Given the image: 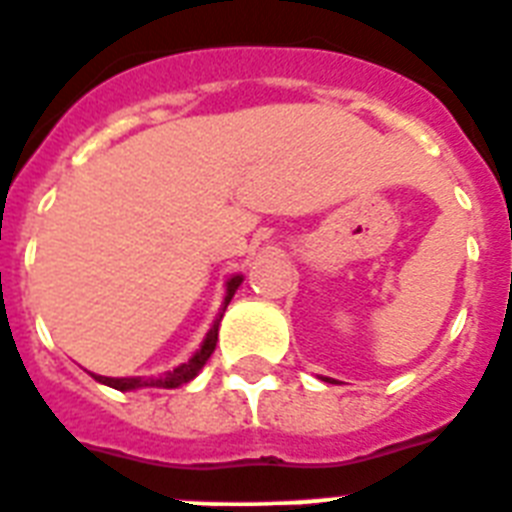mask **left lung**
I'll return each mask as SVG.
<instances>
[{"mask_svg": "<svg viewBox=\"0 0 512 512\" xmlns=\"http://www.w3.org/2000/svg\"><path fill=\"white\" fill-rule=\"evenodd\" d=\"M325 380H328V377H325ZM328 382H330V380H328Z\"/></svg>", "mask_w": 512, "mask_h": 512, "instance_id": "8db88e82", "label": "left lung"}]
</instances>
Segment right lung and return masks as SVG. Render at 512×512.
Instances as JSON below:
<instances>
[{"label":"right lung","mask_w":512,"mask_h":512,"mask_svg":"<svg viewBox=\"0 0 512 512\" xmlns=\"http://www.w3.org/2000/svg\"><path fill=\"white\" fill-rule=\"evenodd\" d=\"M242 281H244L242 276H234V278H229V281H226V296H223L221 312H218V317L213 320V328L208 330V336H205L200 351H195V356H192L190 362L179 364V367L171 369V372H163L161 377H103V375H93V377H96L98 382H103V385H109V388H117V390L179 388V385H184V382L195 380L197 372L205 367V362H208L210 354H213V349H216L218 325H221V317H223V312H226V307H229L231 296L236 294V289H239V283H242Z\"/></svg>","instance_id":"obj_1"}]
</instances>
